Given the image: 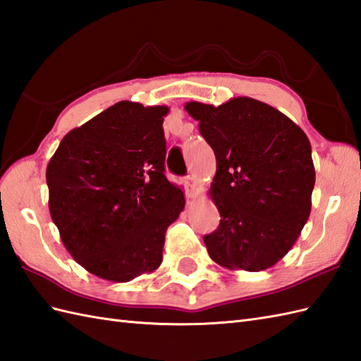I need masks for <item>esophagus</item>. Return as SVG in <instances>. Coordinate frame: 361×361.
Wrapping results in <instances>:
<instances>
[{"mask_svg":"<svg viewBox=\"0 0 361 361\" xmlns=\"http://www.w3.org/2000/svg\"><path fill=\"white\" fill-rule=\"evenodd\" d=\"M183 183H185V187H187V196H188V197H195L196 180H195L193 176H187V178L183 179Z\"/></svg>","mask_w":361,"mask_h":361,"instance_id":"34e87169","label":"esophagus"}]
</instances>
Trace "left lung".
Listing matches in <instances>:
<instances>
[{
    "label": "left lung",
    "mask_w": 361,
    "mask_h": 361,
    "mask_svg": "<svg viewBox=\"0 0 361 361\" xmlns=\"http://www.w3.org/2000/svg\"><path fill=\"white\" fill-rule=\"evenodd\" d=\"M185 109L216 156L210 195L221 222L204 236L208 255L231 270L275 266L310 214L315 168L307 135L278 109L250 97L219 106L190 102Z\"/></svg>",
    "instance_id": "1"
}]
</instances>
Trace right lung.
I'll return each mask as SVG.
<instances>
[{
	"label": "right lung",
	"mask_w": 361,
	"mask_h": 361,
	"mask_svg": "<svg viewBox=\"0 0 361 361\" xmlns=\"http://www.w3.org/2000/svg\"><path fill=\"white\" fill-rule=\"evenodd\" d=\"M166 106L118 102L69 131L46 168L51 218L90 274L128 283L162 262L165 233L185 207L165 178Z\"/></svg>",
	"instance_id": "right-lung-1"
}]
</instances>
